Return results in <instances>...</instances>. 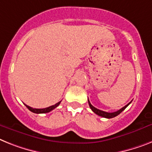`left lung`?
<instances>
[{
    "mask_svg": "<svg viewBox=\"0 0 152 152\" xmlns=\"http://www.w3.org/2000/svg\"><path fill=\"white\" fill-rule=\"evenodd\" d=\"M88 103H89L90 107L91 108L92 110H93V111H94V113H96V114H97V115L100 116V117H105V118H113V117H116V116H117V115H118V114H120V113H121V112L123 111L125 109V108L127 107V106H128L130 104H131V102H130L129 104H127V105H126V106H124V107H122L121 109H120L119 110H117V111H115V112H113V113H108V112L103 111V110H100L97 109V108L94 107V106H93L91 104H90V100H88Z\"/></svg>",
    "mask_w": 152,
    "mask_h": 152,
    "instance_id": "8db88e82",
    "label": "left lung"
}]
</instances>
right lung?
<instances>
[{"instance_id": "1", "label": "right lung", "mask_w": 152, "mask_h": 152, "mask_svg": "<svg viewBox=\"0 0 152 152\" xmlns=\"http://www.w3.org/2000/svg\"><path fill=\"white\" fill-rule=\"evenodd\" d=\"M61 101L58 102L57 104H56L55 105H52L51 106V107H46V108H43V109H36V108H32L31 107H29V106L26 105L25 104V106L27 107V108L30 110V111L33 112V113H48V112L52 111V110H54L55 108L57 107L59 104H60Z\"/></svg>"}]
</instances>
